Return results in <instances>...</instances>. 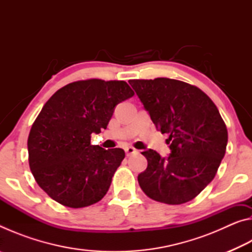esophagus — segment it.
<instances>
[{"label":"esophagus","mask_w":252,"mask_h":252,"mask_svg":"<svg viewBox=\"0 0 252 252\" xmlns=\"http://www.w3.org/2000/svg\"><path fill=\"white\" fill-rule=\"evenodd\" d=\"M126 156H132V155H136V153H139V151L134 149L133 147H126Z\"/></svg>","instance_id":"34e87169"}]
</instances>
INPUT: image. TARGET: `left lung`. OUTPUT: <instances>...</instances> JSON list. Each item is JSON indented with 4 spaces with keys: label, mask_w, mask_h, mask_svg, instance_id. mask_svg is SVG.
<instances>
[{
    "label": "left lung",
    "mask_w": 252,
    "mask_h": 252,
    "mask_svg": "<svg viewBox=\"0 0 252 252\" xmlns=\"http://www.w3.org/2000/svg\"><path fill=\"white\" fill-rule=\"evenodd\" d=\"M152 122L169 134L168 158L149 149L139 185L149 198L168 204L190 201L213 178L223 159L228 131L206 93L179 80H130Z\"/></svg>",
    "instance_id": "8db88e82"
}]
</instances>
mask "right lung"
Segmentation results:
<instances>
[{
  "label": "right lung",
  "mask_w": 252,
  "mask_h": 252,
  "mask_svg": "<svg viewBox=\"0 0 252 252\" xmlns=\"http://www.w3.org/2000/svg\"><path fill=\"white\" fill-rule=\"evenodd\" d=\"M125 81H76L58 90L42 108L28 139L29 163L41 189L70 208L91 206L108 192L126 153L92 146L117 104L133 96Z\"/></svg>",
  "instance_id": "1"
}]
</instances>
